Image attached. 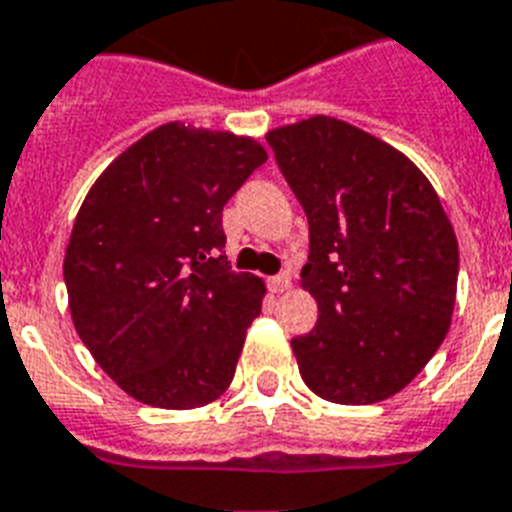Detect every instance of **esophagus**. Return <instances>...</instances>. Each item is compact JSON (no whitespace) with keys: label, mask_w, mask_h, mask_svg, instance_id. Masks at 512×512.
<instances>
[{"label":"esophagus","mask_w":512,"mask_h":512,"mask_svg":"<svg viewBox=\"0 0 512 512\" xmlns=\"http://www.w3.org/2000/svg\"><path fill=\"white\" fill-rule=\"evenodd\" d=\"M290 285H293V280H290V274L287 272L269 277V290H272V293H285V290H290Z\"/></svg>","instance_id":"34e87169"}]
</instances>
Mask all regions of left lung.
I'll list each match as a JSON object with an SVG mask.
<instances>
[{
	"mask_svg": "<svg viewBox=\"0 0 512 512\" xmlns=\"http://www.w3.org/2000/svg\"><path fill=\"white\" fill-rule=\"evenodd\" d=\"M277 167L308 217L303 290L319 319L293 337L319 398H392L445 340L458 287V240L437 190L390 143L335 117L269 130Z\"/></svg>",
	"mask_w": 512,
	"mask_h": 512,
	"instance_id": "left-lung-1",
	"label": "left lung"
}]
</instances>
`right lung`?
Wrapping results in <instances>:
<instances>
[{"instance_id": "1", "label": "right lung", "mask_w": 512, "mask_h": 512, "mask_svg": "<svg viewBox=\"0 0 512 512\" xmlns=\"http://www.w3.org/2000/svg\"><path fill=\"white\" fill-rule=\"evenodd\" d=\"M264 162L246 135L167 122L88 190L65 253L70 314L130 398L188 411L230 387L266 287L219 256L222 209Z\"/></svg>"}]
</instances>
